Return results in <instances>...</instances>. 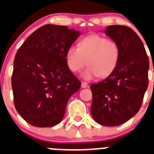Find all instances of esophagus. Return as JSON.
<instances>
[{"instance_id":"1","label":"esophagus","mask_w":154,"mask_h":154,"mask_svg":"<svg viewBox=\"0 0 154 154\" xmlns=\"http://www.w3.org/2000/svg\"><path fill=\"white\" fill-rule=\"evenodd\" d=\"M88 86V83L86 82H83L82 81L81 83V87L82 88H86Z\"/></svg>"}]
</instances>
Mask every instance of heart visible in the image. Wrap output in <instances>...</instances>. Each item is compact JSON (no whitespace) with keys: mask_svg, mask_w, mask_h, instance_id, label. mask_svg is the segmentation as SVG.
I'll return each instance as SVG.
<instances>
[{"mask_svg":"<svg viewBox=\"0 0 154 154\" xmlns=\"http://www.w3.org/2000/svg\"><path fill=\"white\" fill-rule=\"evenodd\" d=\"M120 47L113 40L99 34H91L83 37L78 47L71 46L67 50L65 59L70 71L79 73L86 65L88 67L82 77L90 80L99 76L107 77L115 70L120 59Z\"/></svg>","mask_w":154,"mask_h":154,"instance_id":"obj_1","label":"heart"}]
</instances>
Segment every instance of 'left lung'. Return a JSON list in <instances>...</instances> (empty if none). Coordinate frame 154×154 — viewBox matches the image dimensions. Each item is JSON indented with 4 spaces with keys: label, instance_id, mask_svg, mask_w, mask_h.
Listing matches in <instances>:
<instances>
[{
    "label": "left lung",
    "instance_id": "left-lung-1",
    "mask_svg": "<svg viewBox=\"0 0 154 154\" xmlns=\"http://www.w3.org/2000/svg\"><path fill=\"white\" fill-rule=\"evenodd\" d=\"M104 33L120 47L114 71L102 81L90 85L91 114L99 124L121 125L140 110L148 86L149 59L138 34L124 25H109Z\"/></svg>",
    "mask_w": 154,
    "mask_h": 154
}]
</instances>
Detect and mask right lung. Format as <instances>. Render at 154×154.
I'll list each match as a JSON object with an SVG mask.
<instances>
[{
	"instance_id": "right-lung-1",
	"label": "right lung",
	"mask_w": 154,
	"mask_h": 154,
	"mask_svg": "<svg viewBox=\"0 0 154 154\" xmlns=\"http://www.w3.org/2000/svg\"><path fill=\"white\" fill-rule=\"evenodd\" d=\"M80 35L67 26L45 25L18 50L12 75L14 105L29 124L50 127L63 119L70 97L81 86L65 59L67 50Z\"/></svg>"
}]
</instances>
